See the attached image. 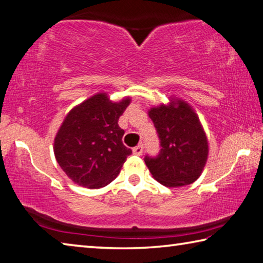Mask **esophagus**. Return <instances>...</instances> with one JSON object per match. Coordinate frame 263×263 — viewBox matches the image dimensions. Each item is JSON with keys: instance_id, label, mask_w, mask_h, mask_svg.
<instances>
[{"instance_id": "1", "label": "esophagus", "mask_w": 263, "mask_h": 263, "mask_svg": "<svg viewBox=\"0 0 263 263\" xmlns=\"http://www.w3.org/2000/svg\"><path fill=\"white\" fill-rule=\"evenodd\" d=\"M133 153H134L135 155H142V153H143V144L140 143L139 145H136L133 148Z\"/></svg>"}]
</instances>
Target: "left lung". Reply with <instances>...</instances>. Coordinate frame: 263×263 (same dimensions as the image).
<instances>
[{"label": "left lung", "instance_id": "1", "mask_svg": "<svg viewBox=\"0 0 263 263\" xmlns=\"http://www.w3.org/2000/svg\"><path fill=\"white\" fill-rule=\"evenodd\" d=\"M160 140L156 158L145 156L150 173L166 187L190 185L200 178L209 155V144L199 115L194 108L177 97L168 104L148 110Z\"/></svg>", "mask_w": 263, "mask_h": 263}]
</instances>
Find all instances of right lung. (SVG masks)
<instances>
[{"label": "right lung", "mask_w": 263, "mask_h": 263, "mask_svg": "<svg viewBox=\"0 0 263 263\" xmlns=\"http://www.w3.org/2000/svg\"><path fill=\"white\" fill-rule=\"evenodd\" d=\"M130 97L112 101L99 92L69 110L54 139L60 167L78 186L98 190L112 182L132 150L122 143L118 121Z\"/></svg>", "instance_id": "right-lung-1"}]
</instances>
